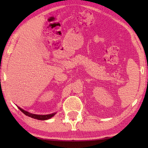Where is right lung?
I'll list each match as a JSON object with an SVG mask.
<instances>
[{
  "label": "right lung",
  "mask_w": 148,
  "mask_h": 148,
  "mask_svg": "<svg viewBox=\"0 0 148 148\" xmlns=\"http://www.w3.org/2000/svg\"><path fill=\"white\" fill-rule=\"evenodd\" d=\"M17 108H18L20 110H21V111L23 112V113L25 115H26V116H29V117H32V118L38 119V120H47V119H49L50 118H51L52 117H53L56 114V113H53V114H47V115L34 114L30 113V112L26 111V110H24L23 109L19 107V106H17Z\"/></svg>",
  "instance_id": "right-lung-1"
}]
</instances>
